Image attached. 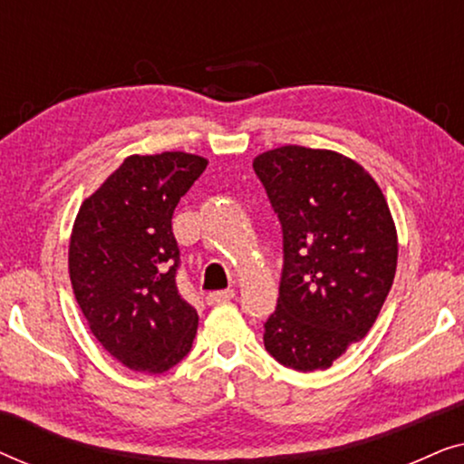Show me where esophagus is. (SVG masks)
Wrapping results in <instances>:
<instances>
[{"mask_svg": "<svg viewBox=\"0 0 464 464\" xmlns=\"http://www.w3.org/2000/svg\"><path fill=\"white\" fill-rule=\"evenodd\" d=\"M234 297V291L232 289H224V291H213V294L207 295V304L208 306H215V304H221V302H227Z\"/></svg>", "mask_w": 464, "mask_h": 464, "instance_id": "34e87169", "label": "esophagus"}]
</instances>
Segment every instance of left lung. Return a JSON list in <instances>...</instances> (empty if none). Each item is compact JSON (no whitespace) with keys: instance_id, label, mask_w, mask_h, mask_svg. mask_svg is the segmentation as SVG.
<instances>
[{"instance_id":"obj_1","label":"left lung","mask_w":464,"mask_h":464,"mask_svg":"<svg viewBox=\"0 0 464 464\" xmlns=\"http://www.w3.org/2000/svg\"><path fill=\"white\" fill-rule=\"evenodd\" d=\"M283 226V278L264 346L297 372L327 370L378 319L397 270V227L376 179L334 150L256 156Z\"/></svg>"}]
</instances>
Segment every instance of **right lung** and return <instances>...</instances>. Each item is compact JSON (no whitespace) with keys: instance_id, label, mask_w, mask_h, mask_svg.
<instances>
[{"instance_id":"obj_1","label":"right lung","mask_w":464,"mask_h":464,"mask_svg":"<svg viewBox=\"0 0 464 464\" xmlns=\"http://www.w3.org/2000/svg\"><path fill=\"white\" fill-rule=\"evenodd\" d=\"M208 160L186 151L132 154L82 202L69 278L88 327L111 357L162 373L192 348L198 314L177 291L173 211Z\"/></svg>"}]
</instances>
